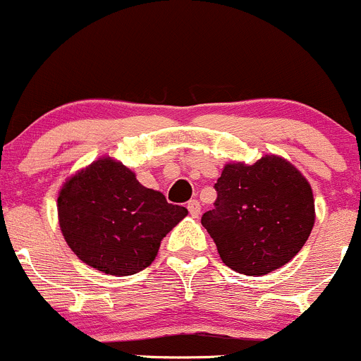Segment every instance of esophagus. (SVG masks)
Masks as SVG:
<instances>
[{
	"mask_svg": "<svg viewBox=\"0 0 361 361\" xmlns=\"http://www.w3.org/2000/svg\"><path fill=\"white\" fill-rule=\"evenodd\" d=\"M187 207H188L190 216H192V217H199V214H200V202L199 200H190Z\"/></svg>",
	"mask_w": 361,
	"mask_h": 361,
	"instance_id": "esophagus-1",
	"label": "esophagus"
}]
</instances>
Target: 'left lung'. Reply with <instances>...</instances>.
Returning <instances> with one entry per match:
<instances>
[{
    "instance_id": "left-lung-1",
    "label": "left lung",
    "mask_w": 361,
    "mask_h": 361,
    "mask_svg": "<svg viewBox=\"0 0 361 361\" xmlns=\"http://www.w3.org/2000/svg\"><path fill=\"white\" fill-rule=\"evenodd\" d=\"M216 207L202 224L223 262L245 276H265L283 267L310 236L315 204L310 183L279 156L255 164L229 162L214 185Z\"/></svg>"
}]
</instances>
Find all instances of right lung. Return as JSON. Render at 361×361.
<instances>
[{
	"instance_id": "1",
	"label": "right lung",
	"mask_w": 361,
	"mask_h": 361,
	"mask_svg": "<svg viewBox=\"0 0 361 361\" xmlns=\"http://www.w3.org/2000/svg\"><path fill=\"white\" fill-rule=\"evenodd\" d=\"M142 187L121 162L101 157L59 190V228L75 255L111 276H132L156 259L161 240L187 216Z\"/></svg>"
}]
</instances>
